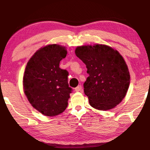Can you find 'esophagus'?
Returning a JSON list of instances; mask_svg holds the SVG:
<instances>
[{
	"mask_svg": "<svg viewBox=\"0 0 150 150\" xmlns=\"http://www.w3.org/2000/svg\"><path fill=\"white\" fill-rule=\"evenodd\" d=\"M75 92H80V91H81V90H82V86L81 85H79V86H77V87H76L75 88Z\"/></svg>",
	"mask_w": 150,
	"mask_h": 150,
	"instance_id": "34e87169",
	"label": "esophagus"
}]
</instances>
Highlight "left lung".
Here are the masks:
<instances>
[{
  "mask_svg": "<svg viewBox=\"0 0 150 150\" xmlns=\"http://www.w3.org/2000/svg\"><path fill=\"white\" fill-rule=\"evenodd\" d=\"M75 54L86 65L89 75L83 88L90 105L106 111L119 104L130 84L127 65L119 52L97 44L77 47Z\"/></svg>",
  "mask_w": 150,
  "mask_h": 150,
  "instance_id": "left-lung-1",
  "label": "left lung"
}]
</instances>
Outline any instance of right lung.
<instances>
[{"mask_svg":"<svg viewBox=\"0 0 150 150\" xmlns=\"http://www.w3.org/2000/svg\"><path fill=\"white\" fill-rule=\"evenodd\" d=\"M67 54L62 46L47 45L35 52L25 69L24 93L34 108L47 116L62 113L73 91L68 83L69 72L59 67Z\"/></svg>","mask_w":150,"mask_h":150,"instance_id":"right-lung-1","label":"right lung"}]
</instances>
